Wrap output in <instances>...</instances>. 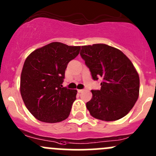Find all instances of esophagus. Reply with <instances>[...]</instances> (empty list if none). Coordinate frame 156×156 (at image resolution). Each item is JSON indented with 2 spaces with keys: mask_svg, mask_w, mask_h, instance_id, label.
Returning <instances> with one entry per match:
<instances>
[{
  "mask_svg": "<svg viewBox=\"0 0 156 156\" xmlns=\"http://www.w3.org/2000/svg\"><path fill=\"white\" fill-rule=\"evenodd\" d=\"M77 91L79 93H81V92H83V89H78Z\"/></svg>",
  "mask_w": 156,
  "mask_h": 156,
  "instance_id": "1",
  "label": "esophagus"
}]
</instances>
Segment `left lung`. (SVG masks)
Listing matches in <instances>:
<instances>
[{
  "label": "left lung",
  "instance_id": "8db88e82",
  "mask_svg": "<svg viewBox=\"0 0 156 156\" xmlns=\"http://www.w3.org/2000/svg\"><path fill=\"white\" fill-rule=\"evenodd\" d=\"M80 56L100 90H91L86 107L93 117L115 121L129 113L139 96L140 79L128 58L119 49L102 43L83 46Z\"/></svg>",
  "mask_w": 156,
  "mask_h": 156
}]
</instances>
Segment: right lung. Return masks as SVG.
Segmentation results:
<instances>
[{
    "label": "right lung",
    "instance_id": "1",
    "mask_svg": "<svg viewBox=\"0 0 156 156\" xmlns=\"http://www.w3.org/2000/svg\"><path fill=\"white\" fill-rule=\"evenodd\" d=\"M80 46L53 42L31 52L21 74L20 91L27 109L43 122L66 119L76 100V90L63 87L67 64L78 55Z\"/></svg>",
    "mask_w": 156,
    "mask_h": 156
}]
</instances>
